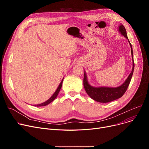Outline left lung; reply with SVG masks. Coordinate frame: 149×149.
Wrapping results in <instances>:
<instances>
[{
    "mask_svg": "<svg viewBox=\"0 0 149 149\" xmlns=\"http://www.w3.org/2000/svg\"><path fill=\"white\" fill-rule=\"evenodd\" d=\"M118 31L119 33H121L123 37H125L129 41L131 48V55H132V70L131 73L128 76L127 78L124 83L117 86V87H108V86H99L95 87L91 86L87 78L86 73L84 70V86L85 90V91L90 97L94 100L100 102V103H108L115 100L120 98L125 93L127 89V87L130 82L134 70V61L133 56V50L132 47L130 42L129 41V39L127 36V33L125 28L123 24H120L118 26Z\"/></svg>",
    "mask_w": 149,
    "mask_h": 149,
    "instance_id": "obj_1",
    "label": "left lung"
}]
</instances>
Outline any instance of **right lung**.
Masks as SVG:
<instances>
[{
    "label": "right lung",
    "instance_id": "1",
    "mask_svg": "<svg viewBox=\"0 0 149 149\" xmlns=\"http://www.w3.org/2000/svg\"><path fill=\"white\" fill-rule=\"evenodd\" d=\"M63 79H64V78L63 79L62 81H61V82L60 84L59 85V86H58V87L57 88L56 90L55 91V92L54 93V94L52 95L51 96V97H50L47 100H46V102H43V103H40V104H35L34 106H35V107H37L46 106V105H47V104H49V103H50L52 102H53V101H54V100L56 98L57 95H58V93H59V91H60V90H61V87H62V84H63Z\"/></svg>",
    "mask_w": 149,
    "mask_h": 149
}]
</instances>
